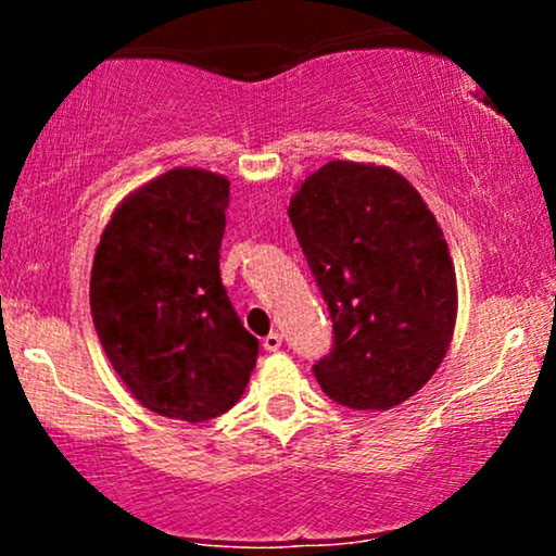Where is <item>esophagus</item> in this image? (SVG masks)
Returning a JSON list of instances; mask_svg holds the SVG:
<instances>
[{
  "label": "esophagus",
  "instance_id": "obj_1",
  "mask_svg": "<svg viewBox=\"0 0 556 556\" xmlns=\"http://www.w3.org/2000/svg\"><path fill=\"white\" fill-rule=\"evenodd\" d=\"M279 348H282V334H279V331H271V334L264 337V350H269V353H277Z\"/></svg>",
  "mask_w": 556,
  "mask_h": 556
}]
</instances>
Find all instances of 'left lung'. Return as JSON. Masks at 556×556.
<instances>
[{
    "instance_id": "1",
    "label": "left lung",
    "mask_w": 556,
    "mask_h": 556,
    "mask_svg": "<svg viewBox=\"0 0 556 556\" xmlns=\"http://www.w3.org/2000/svg\"><path fill=\"white\" fill-rule=\"evenodd\" d=\"M287 214L334 324L316 381L353 410L402 405L455 331V264L437 216L392 167L361 162L324 164Z\"/></svg>"
}]
</instances>
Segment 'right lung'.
<instances>
[{
	"label": "right lung",
	"mask_w": 556,
	"mask_h": 556,
	"mask_svg": "<svg viewBox=\"0 0 556 556\" xmlns=\"http://www.w3.org/2000/svg\"><path fill=\"white\" fill-rule=\"evenodd\" d=\"M227 206V177L175 167L114 208L96 248V334L132 397L164 418L222 416L256 368L258 340L219 277Z\"/></svg>",
	"instance_id": "obj_1"
}]
</instances>
